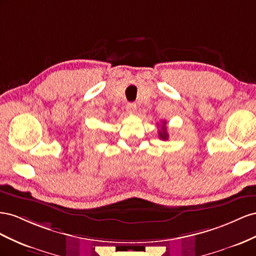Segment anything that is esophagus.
I'll return each instance as SVG.
<instances>
[{"mask_svg":"<svg viewBox=\"0 0 256 256\" xmlns=\"http://www.w3.org/2000/svg\"><path fill=\"white\" fill-rule=\"evenodd\" d=\"M136 109H137V106L135 103H128L126 105V112L128 114H135L136 112Z\"/></svg>","mask_w":256,"mask_h":256,"instance_id":"34e87169","label":"esophagus"}]
</instances>
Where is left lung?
I'll return each instance as SVG.
<instances>
[{"mask_svg": "<svg viewBox=\"0 0 256 256\" xmlns=\"http://www.w3.org/2000/svg\"><path fill=\"white\" fill-rule=\"evenodd\" d=\"M163 126H165V121H163ZM158 136L160 140H168V134H167V130L165 126L160 128V130H158Z\"/></svg>", "mask_w": 256, "mask_h": 256, "instance_id": "obj_1", "label": "left lung"}]
</instances>
